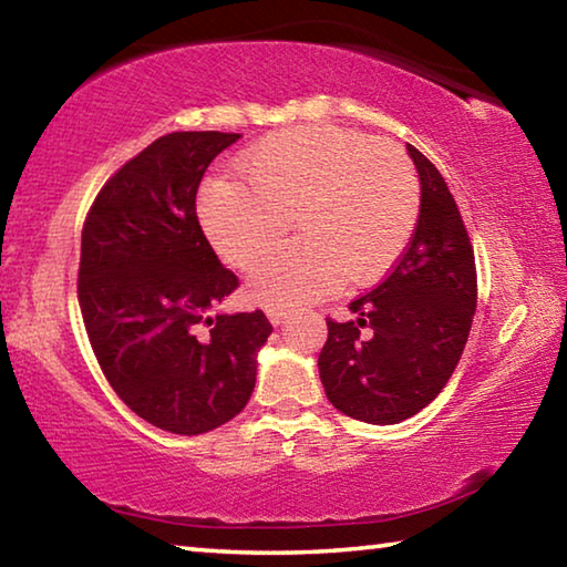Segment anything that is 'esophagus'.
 Segmentation results:
<instances>
[{
    "instance_id": "obj_1",
    "label": "esophagus",
    "mask_w": 567,
    "mask_h": 567,
    "mask_svg": "<svg viewBox=\"0 0 567 567\" xmlns=\"http://www.w3.org/2000/svg\"><path fill=\"white\" fill-rule=\"evenodd\" d=\"M267 318H270L272 324H280L287 318V312L280 310V307H267Z\"/></svg>"
}]
</instances>
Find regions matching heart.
<instances>
[{
    "mask_svg": "<svg viewBox=\"0 0 567 567\" xmlns=\"http://www.w3.org/2000/svg\"><path fill=\"white\" fill-rule=\"evenodd\" d=\"M237 177L199 189L205 235L227 262L247 265L296 217L302 238L266 250L247 270V292L265 307L330 295L340 280L364 285L395 265L415 233L420 185L390 140L307 124L275 132L237 159Z\"/></svg>",
    "mask_w": 567,
    "mask_h": 567,
    "instance_id": "obj_1",
    "label": "heart"
}]
</instances>
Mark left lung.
I'll use <instances>...</instances> for the list:
<instances>
[{
    "instance_id": "obj_1",
    "label": "left lung",
    "mask_w": 567,
    "mask_h": 567,
    "mask_svg": "<svg viewBox=\"0 0 567 567\" xmlns=\"http://www.w3.org/2000/svg\"><path fill=\"white\" fill-rule=\"evenodd\" d=\"M420 215L405 255L375 290L328 320L318 368L324 395L348 417L395 425L430 405L465 350L477 305L475 255L445 179L408 145Z\"/></svg>"
}]
</instances>
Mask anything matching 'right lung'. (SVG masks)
Here are the masks:
<instances>
[{"instance_id": "add662e5", "label": "right lung", "mask_w": 567, "mask_h": 567, "mask_svg": "<svg viewBox=\"0 0 567 567\" xmlns=\"http://www.w3.org/2000/svg\"><path fill=\"white\" fill-rule=\"evenodd\" d=\"M229 132H172L130 159L82 229L76 295L112 390L150 425L203 435L255 390L262 310L209 315L237 290L197 219V187Z\"/></svg>"}]
</instances>
